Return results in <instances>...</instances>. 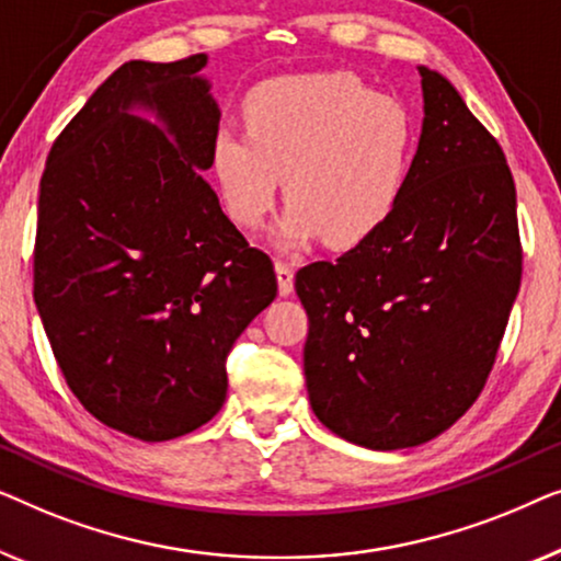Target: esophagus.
Listing matches in <instances>:
<instances>
[{"instance_id":"34e87169","label":"esophagus","mask_w":561,"mask_h":561,"mask_svg":"<svg viewBox=\"0 0 561 561\" xmlns=\"http://www.w3.org/2000/svg\"><path fill=\"white\" fill-rule=\"evenodd\" d=\"M274 272H277V284H279V295L287 297L291 295V289H295V272H291V266L287 262H274Z\"/></svg>"}]
</instances>
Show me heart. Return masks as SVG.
<instances>
[{
    "instance_id": "heart-1",
    "label": "heart",
    "mask_w": 561,
    "mask_h": 561,
    "mask_svg": "<svg viewBox=\"0 0 561 561\" xmlns=\"http://www.w3.org/2000/svg\"><path fill=\"white\" fill-rule=\"evenodd\" d=\"M247 124L249 134L220 126L210 168L226 213L247 231L272 210L284 175L289 205L272 233L282 249L320 236L330 247H356L386 224L404 193L412 114L353 73L266 81L247 101Z\"/></svg>"
}]
</instances>
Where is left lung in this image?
<instances>
[{"instance_id":"8db88e82","label":"left lung","mask_w":561,"mask_h":561,"mask_svg":"<svg viewBox=\"0 0 561 561\" xmlns=\"http://www.w3.org/2000/svg\"><path fill=\"white\" fill-rule=\"evenodd\" d=\"M424 119L386 224L297 272L312 412L337 437L404 449L483 391L520 284L516 185L453 83L420 66Z\"/></svg>"}]
</instances>
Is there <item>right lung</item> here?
Here are the masks:
<instances>
[{
	"instance_id": "right-lung-1",
	"label": "right lung",
	"mask_w": 561,
	"mask_h": 561,
	"mask_svg": "<svg viewBox=\"0 0 561 561\" xmlns=\"http://www.w3.org/2000/svg\"><path fill=\"white\" fill-rule=\"evenodd\" d=\"M205 62H124L41 180L35 305L53 356L85 412L141 442L220 412L228 351L277 297L272 259L203 178L220 122Z\"/></svg>"
}]
</instances>
